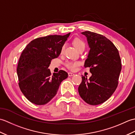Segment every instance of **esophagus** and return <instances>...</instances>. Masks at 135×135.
<instances>
[{
	"label": "esophagus",
	"mask_w": 135,
	"mask_h": 135,
	"mask_svg": "<svg viewBox=\"0 0 135 135\" xmlns=\"http://www.w3.org/2000/svg\"><path fill=\"white\" fill-rule=\"evenodd\" d=\"M68 76H73L74 75H75V74H74L73 73H71V72L68 73Z\"/></svg>",
	"instance_id": "1"
}]
</instances>
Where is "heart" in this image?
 Returning <instances> with one entry per match:
<instances>
[{"label":"heart","mask_w":135,"mask_h":135,"mask_svg":"<svg viewBox=\"0 0 135 135\" xmlns=\"http://www.w3.org/2000/svg\"><path fill=\"white\" fill-rule=\"evenodd\" d=\"M73 44L74 46L76 47L77 50H79L82 48H85V44L84 42L82 41L81 39L79 38H76L73 41ZM64 49V45H63L61 49V52L62 53ZM66 67H67L68 69L74 71L77 69L78 66L80 65V62L79 61H68L66 63Z\"/></svg>","instance_id":"b5f03b06"}]
</instances>
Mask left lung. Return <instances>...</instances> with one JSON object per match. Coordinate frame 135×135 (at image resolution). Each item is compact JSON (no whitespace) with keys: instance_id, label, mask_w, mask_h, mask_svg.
<instances>
[{"instance_id":"1","label":"left lung","mask_w":135,"mask_h":135,"mask_svg":"<svg viewBox=\"0 0 135 135\" xmlns=\"http://www.w3.org/2000/svg\"><path fill=\"white\" fill-rule=\"evenodd\" d=\"M81 33L86 37L90 47L84 67L90 68L91 76L89 79L82 76L79 94L88 104L98 105L116 90L122 68L121 58L115 45L104 36L90 31Z\"/></svg>"}]
</instances>
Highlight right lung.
<instances>
[{
    "instance_id": "right-lung-1",
    "label": "right lung",
    "mask_w": 135,
    "mask_h": 135,
    "mask_svg": "<svg viewBox=\"0 0 135 135\" xmlns=\"http://www.w3.org/2000/svg\"><path fill=\"white\" fill-rule=\"evenodd\" d=\"M70 35L36 38L22 51L17 69L18 85L25 97L33 104L44 105L49 102L56 96L61 82L68 77L63 70L51 75L48 67L51 60L61 53Z\"/></svg>"
}]
</instances>
